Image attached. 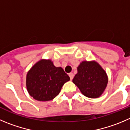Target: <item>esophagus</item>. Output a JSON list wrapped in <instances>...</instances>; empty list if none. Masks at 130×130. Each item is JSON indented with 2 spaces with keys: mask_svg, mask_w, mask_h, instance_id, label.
I'll return each instance as SVG.
<instances>
[{
  "mask_svg": "<svg viewBox=\"0 0 130 130\" xmlns=\"http://www.w3.org/2000/svg\"><path fill=\"white\" fill-rule=\"evenodd\" d=\"M69 76H70L71 80H72L73 78V77H74L73 73H69Z\"/></svg>",
  "mask_w": 130,
  "mask_h": 130,
  "instance_id": "esophagus-1",
  "label": "esophagus"
}]
</instances>
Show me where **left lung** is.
I'll use <instances>...</instances> for the list:
<instances>
[{
	"label": "left lung",
	"mask_w": 130,
	"mask_h": 130,
	"mask_svg": "<svg viewBox=\"0 0 130 130\" xmlns=\"http://www.w3.org/2000/svg\"><path fill=\"white\" fill-rule=\"evenodd\" d=\"M78 73L73 82L83 95L90 98H98L104 92L108 84L106 71L95 60H84L77 67Z\"/></svg>",
	"instance_id": "1"
}]
</instances>
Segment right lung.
Returning a JSON list of instances; mask_svg holds the SVG:
<instances>
[{
	"mask_svg": "<svg viewBox=\"0 0 130 130\" xmlns=\"http://www.w3.org/2000/svg\"><path fill=\"white\" fill-rule=\"evenodd\" d=\"M70 80L61 67H55L50 59H41L27 72L26 87L34 100L50 101L59 94L63 85Z\"/></svg>",
	"mask_w": 130,
	"mask_h": 130,
	"instance_id": "add662e5",
	"label": "right lung"
}]
</instances>
